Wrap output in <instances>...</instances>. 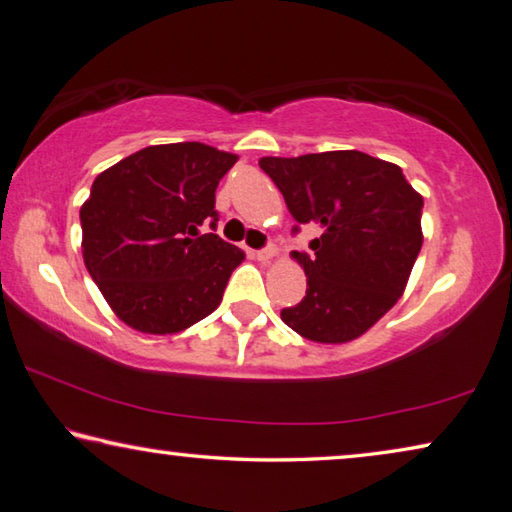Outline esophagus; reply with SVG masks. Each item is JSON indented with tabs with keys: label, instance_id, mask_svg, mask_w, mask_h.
<instances>
[{
	"label": "esophagus",
	"instance_id": "34e87169",
	"mask_svg": "<svg viewBox=\"0 0 512 512\" xmlns=\"http://www.w3.org/2000/svg\"><path fill=\"white\" fill-rule=\"evenodd\" d=\"M275 253H277V248H275L273 244H268V246H264V248L255 250V257L259 259V262H268V259L275 257Z\"/></svg>",
	"mask_w": 512,
	"mask_h": 512
}]
</instances>
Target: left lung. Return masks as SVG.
Instances as JSON below:
<instances>
[{"mask_svg": "<svg viewBox=\"0 0 512 512\" xmlns=\"http://www.w3.org/2000/svg\"><path fill=\"white\" fill-rule=\"evenodd\" d=\"M259 167L297 224L324 228L311 253H295L306 295L282 309L284 324L327 345L362 336L403 295L423 244V197L401 167L356 150L264 156Z\"/></svg>", "mask_w": 512, "mask_h": 512, "instance_id": "1", "label": "left lung"}]
</instances>
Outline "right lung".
Listing matches in <instances>:
<instances>
[{"label": "right lung", "mask_w": 512, "mask_h": 512, "mask_svg": "<svg viewBox=\"0 0 512 512\" xmlns=\"http://www.w3.org/2000/svg\"><path fill=\"white\" fill-rule=\"evenodd\" d=\"M237 156L152 145L96 176L80 208L82 257L120 320L176 333L217 309L244 250L217 235L215 190ZM210 225L212 233H201Z\"/></svg>", "instance_id": "1"}]
</instances>
